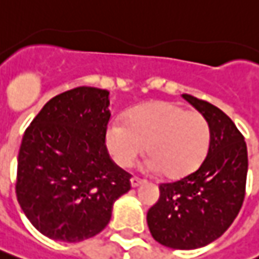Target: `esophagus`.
I'll return each mask as SVG.
<instances>
[{
    "mask_svg": "<svg viewBox=\"0 0 259 259\" xmlns=\"http://www.w3.org/2000/svg\"><path fill=\"white\" fill-rule=\"evenodd\" d=\"M130 183H132V186H133V188H138V186H140L142 183H145V181H142V179H139V178H136V176H133V178L130 179Z\"/></svg>",
    "mask_w": 259,
    "mask_h": 259,
    "instance_id": "1",
    "label": "esophagus"
}]
</instances>
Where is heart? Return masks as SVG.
Returning a JSON list of instances; mask_svg holds the SVG:
<instances>
[{"label": "heart", "mask_w": 259, "mask_h": 259, "mask_svg": "<svg viewBox=\"0 0 259 259\" xmlns=\"http://www.w3.org/2000/svg\"><path fill=\"white\" fill-rule=\"evenodd\" d=\"M104 143L121 167L133 165L147 145V170L178 179L201 166L209 149L210 127L202 113L172 102H153L133 109L126 121H110Z\"/></svg>", "instance_id": "1"}]
</instances>
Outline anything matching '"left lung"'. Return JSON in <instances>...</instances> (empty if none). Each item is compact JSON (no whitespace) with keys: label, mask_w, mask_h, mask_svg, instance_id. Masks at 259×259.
<instances>
[{"label":"left lung","mask_w":259,"mask_h":259,"mask_svg":"<svg viewBox=\"0 0 259 259\" xmlns=\"http://www.w3.org/2000/svg\"><path fill=\"white\" fill-rule=\"evenodd\" d=\"M210 127L208 155L193 172L159 186L147 212L150 234L174 249H196L218 239L234 222L245 198L248 152L235 123L217 106L183 94Z\"/></svg>","instance_id":"obj_1"}]
</instances>
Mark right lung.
Segmentation results:
<instances>
[{
    "label": "right lung",
    "instance_id": "add662e5",
    "mask_svg": "<svg viewBox=\"0 0 259 259\" xmlns=\"http://www.w3.org/2000/svg\"><path fill=\"white\" fill-rule=\"evenodd\" d=\"M109 106L107 90L77 87L46 103L25 130L15 192L42 235L64 242L97 235L130 191V175L104 145Z\"/></svg>",
    "mask_w": 259,
    "mask_h": 259
}]
</instances>
